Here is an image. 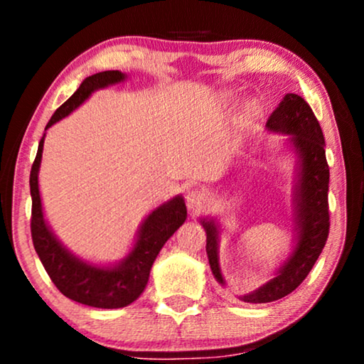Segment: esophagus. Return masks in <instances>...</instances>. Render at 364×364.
<instances>
[{
  "instance_id": "esophagus-1",
  "label": "esophagus",
  "mask_w": 364,
  "mask_h": 364,
  "mask_svg": "<svg viewBox=\"0 0 364 364\" xmlns=\"http://www.w3.org/2000/svg\"><path fill=\"white\" fill-rule=\"evenodd\" d=\"M186 202H187V207L191 208L192 212H198L207 207L208 196L202 191V188H192V191L187 192Z\"/></svg>"
}]
</instances>
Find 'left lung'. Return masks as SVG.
Instances as JSON below:
<instances>
[{
    "label": "left lung",
    "instance_id": "1",
    "mask_svg": "<svg viewBox=\"0 0 364 364\" xmlns=\"http://www.w3.org/2000/svg\"><path fill=\"white\" fill-rule=\"evenodd\" d=\"M270 131L288 134L301 161V177L296 188L295 250L278 270L277 277L242 298L247 303H268L290 295L305 280L325 247L330 233L328 183L330 167L325 156V137L320 122L308 102L298 94H287L267 121ZM207 233V257L213 277L223 285L218 267V228L213 220L203 218Z\"/></svg>",
    "mask_w": 364,
    "mask_h": 364
}]
</instances>
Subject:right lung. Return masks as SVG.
I'll list each match as a JSON object with an SVG mask.
<instances>
[{"mask_svg":"<svg viewBox=\"0 0 364 364\" xmlns=\"http://www.w3.org/2000/svg\"><path fill=\"white\" fill-rule=\"evenodd\" d=\"M124 74L119 71H104L89 76L63 106L56 109L49 119L48 127H51L59 119L66 117L69 112L86 101L91 92L109 84L124 81ZM44 137L39 141L38 154L31 167L29 187H31V237L33 245L44 270L48 272L54 285L64 296L94 308H122L131 305L144 291L152 263L159 252L173 232L186 222L187 208L182 197H176L167 203L156 208L142 223L139 238L132 252L126 260L117 267L99 268L92 267L71 255L49 230L43 217L41 197L38 187V171L41 164Z\"/></svg>","mask_w":364,"mask_h":364,"instance_id":"obj_1","label":"right lung"}]
</instances>
